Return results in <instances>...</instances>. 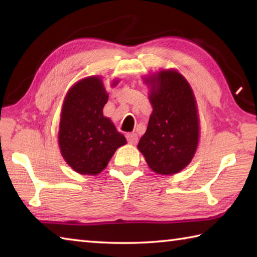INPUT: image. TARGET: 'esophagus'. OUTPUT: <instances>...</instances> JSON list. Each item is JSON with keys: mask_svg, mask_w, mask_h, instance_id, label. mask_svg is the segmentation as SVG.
I'll return each instance as SVG.
<instances>
[{"mask_svg": "<svg viewBox=\"0 0 257 257\" xmlns=\"http://www.w3.org/2000/svg\"><path fill=\"white\" fill-rule=\"evenodd\" d=\"M125 137H127V141L130 143V144H136L137 141H138V136L134 133L127 134V135H125Z\"/></svg>", "mask_w": 257, "mask_h": 257, "instance_id": "34e87169", "label": "esophagus"}]
</instances>
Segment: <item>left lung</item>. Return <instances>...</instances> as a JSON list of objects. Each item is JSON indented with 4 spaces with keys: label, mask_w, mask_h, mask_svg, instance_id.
Segmentation results:
<instances>
[{
    "label": "left lung",
    "mask_w": 257,
    "mask_h": 257,
    "mask_svg": "<svg viewBox=\"0 0 257 257\" xmlns=\"http://www.w3.org/2000/svg\"><path fill=\"white\" fill-rule=\"evenodd\" d=\"M153 112L138 150L149 167L160 175H175L190 163L199 138L196 99L185 77L162 70L150 79Z\"/></svg>",
    "instance_id": "left-lung-1"
}]
</instances>
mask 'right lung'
Returning a JSON list of instances; mask_svg holds the SVG:
<instances>
[{
	"mask_svg": "<svg viewBox=\"0 0 257 257\" xmlns=\"http://www.w3.org/2000/svg\"><path fill=\"white\" fill-rule=\"evenodd\" d=\"M116 81L113 82V86ZM108 95L99 77L76 82L61 111L59 146L63 159L81 175H97L127 141L103 115Z\"/></svg>",
	"mask_w": 257,
	"mask_h": 257,
	"instance_id": "add662e5",
	"label": "right lung"
}]
</instances>
